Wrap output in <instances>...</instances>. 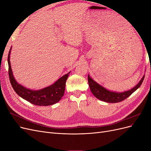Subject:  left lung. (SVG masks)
<instances>
[{
	"mask_svg": "<svg viewBox=\"0 0 151 151\" xmlns=\"http://www.w3.org/2000/svg\"><path fill=\"white\" fill-rule=\"evenodd\" d=\"M144 77L145 76H144L142 79L139 81V83L134 88L131 89L130 90L125 91V92L123 93H116L113 92V91H108L102 86L98 84L92 78H91L89 74L88 79L91 91L96 98L104 102L115 103L123 101V100L125 99L128 97H129L134 92H135L141 86Z\"/></svg>",
	"mask_w": 151,
	"mask_h": 151,
	"instance_id": "8db88e82",
	"label": "left lung"
}]
</instances>
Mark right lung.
Masks as SVG:
<instances>
[{
	"mask_svg": "<svg viewBox=\"0 0 151 151\" xmlns=\"http://www.w3.org/2000/svg\"><path fill=\"white\" fill-rule=\"evenodd\" d=\"M11 50V48L9 52L7 58L9 76L11 84L15 92L22 98L37 106H50L60 101L64 94L66 81L70 72L63 76L54 84L47 88L36 91L27 89L17 83L14 77L10 63Z\"/></svg>",
	"mask_w": 151,
	"mask_h": 151,
	"instance_id": "add662e5",
	"label": "right lung"
}]
</instances>
